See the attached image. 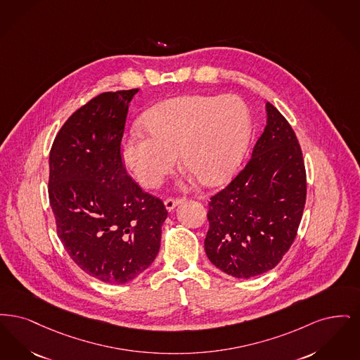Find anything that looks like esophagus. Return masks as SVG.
<instances>
[{
    "label": "esophagus",
    "instance_id": "obj_1",
    "mask_svg": "<svg viewBox=\"0 0 360 360\" xmlns=\"http://www.w3.org/2000/svg\"><path fill=\"white\" fill-rule=\"evenodd\" d=\"M180 203H181V200H180L179 198H168V199H165V202H164L168 211H171L176 205H179Z\"/></svg>",
    "mask_w": 360,
    "mask_h": 360
}]
</instances>
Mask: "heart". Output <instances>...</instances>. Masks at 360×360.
Masks as SVG:
<instances>
[{
	"label": "heart",
	"mask_w": 360,
	"mask_h": 360,
	"mask_svg": "<svg viewBox=\"0 0 360 360\" xmlns=\"http://www.w3.org/2000/svg\"><path fill=\"white\" fill-rule=\"evenodd\" d=\"M142 126L148 134L133 133L122 145V160L142 187H158L177 155L183 168L214 186L239 162L250 136V110L238 95H186L148 111Z\"/></svg>",
	"instance_id": "obj_1"
}]
</instances>
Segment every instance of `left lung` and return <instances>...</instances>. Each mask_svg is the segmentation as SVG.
Here are the masks:
<instances>
[{
	"label": "left lung",
	"instance_id": "1",
	"mask_svg": "<svg viewBox=\"0 0 360 360\" xmlns=\"http://www.w3.org/2000/svg\"><path fill=\"white\" fill-rule=\"evenodd\" d=\"M245 168L211 196L208 259L236 278L276 267L296 239L307 199V172L292 126L271 103Z\"/></svg>",
	"mask_w": 360,
	"mask_h": 360
}]
</instances>
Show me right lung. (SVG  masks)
Segmentation results:
<instances>
[{
    "instance_id": "1",
    "label": "right lung",
    "mask_w": 360,
    "mask_h": 360,
    "mask_svg": "<svg viewBox=\"0 0 360 360\" xmlns=\"http://www.w3.org/2000/svg\"><path fill=\"white\" fill-rule=\"evenodd\" d=\"M137 91L90 99L65 121L49 152L48 198L58 236L84 273L114 285L152 265L168 215L122 161L127 110Z\"/></svg>"
}]
</instances>
